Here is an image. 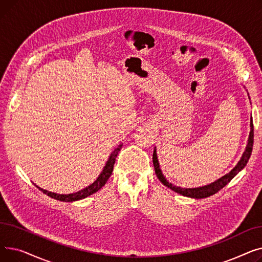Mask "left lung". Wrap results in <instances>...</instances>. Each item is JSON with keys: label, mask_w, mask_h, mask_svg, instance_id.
<instances>
[{"label": "left lung", "mask_w": 262, "mask_h": 262, "mask_svg": "<svg viewBox=\"0 0 262 262\" xmlns=\"http://www.w3.org/2000/svg\"><path fill=\"white\" fill-rule=\"evenodd\" d=\"M251 132H250V136H249V140H247V144L245 147L244 153L241 157V159L239 160V162L237 163V166L233 168L228 174L222 176L221 178H219L217 181L207 185L204 187H199V188H182V187H177L172 185L171 183H169L167 181V178L163 176L160 167H159V162L157 159V154H156V148L154 149L153 153V164H154V169H155V173L157 175V177L159 178V181L164 185L167 186L168 188H170L171 190H173L174 192L178 194H182L184 196L187 198H192V199H205L208 198L210 195L215 194L217 191L221 190L222 188H224L233 177H235L245 166L247 161H249L251 154H252V149H253V143H254V125H253V118H251Z\"/></svg>", "instance_id": "obj_1"}]
</instances>
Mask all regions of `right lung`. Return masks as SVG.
<instances>
[{
  "label": "right lung",
  "instance_id": "1",
  "mask_svg": "<svg viewBox=\"0 0 262 262\" xmlns=\"http://www.w3.org/2000/svg\"><path fill=\"white\" fill-rule=\"evenodd\" d=\"M123 144H120L118 145V147L115 148L114 152L110 154L105 167L102 171V173L99 175V177L96 178V181L94 183H92L91 185H89L88 187L84 188L80 191H77L75 192V193H71V194H58V193H54V192H51V191H48V190H45L42 188H40L38 186H36L40 191H42L45 194H47L48 196L54 199V200H57V201H61V202H74V201H79V200H82L85 199L93 193H95L96 191H99L108 181V178L110 177V175H112L113 173V170H114V164H115V161H116V158L118 156V153L120 152V149L122 147Z\"/></svg>",
  "mask_w": 262,
  "mask_h": 262
}]
</instances>
